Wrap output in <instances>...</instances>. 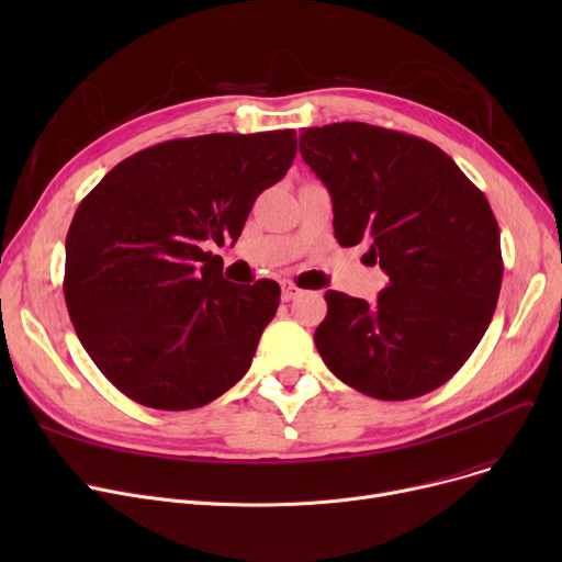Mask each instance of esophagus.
<instances>
[{"label": "esophagus", "instance_id": "obj_1", "mask_svg": "<svg viewBox=\"0 0 562 562\" xmlns=\"http://www.w3.org/2000/svg\"><path fill=\"white\" fill-rule=\"evenodd\" d=\"M301 296V289L293 284V282H282V301L284 303H289V301H293V299H299Z\"/></svg>", "mask_w": 562, "mask_h": 562}]
</instances>
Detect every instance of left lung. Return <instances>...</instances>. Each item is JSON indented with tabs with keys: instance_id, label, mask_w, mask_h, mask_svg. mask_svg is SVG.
<instances>
[{
	"instance_id": "obj_1",
	"label": "left lung",
	"mask_w": 562,
	"mask_h": 562,
	"mask_svg": "<svg viewBox=\"0 0 562 562\" xmlns=\"http://www.w3.org/2000/svg\"><path fill=\"white\" fill-rule=\"evenodd\" d=\"M301 155L333 195L339 246L364 244L390 276L371 305L326 291L314 333L323 362L380 401L441 387L498 301L504 259L487 198L430 140L367 123L303 130Z\"/></svg>"
}]
</instances>
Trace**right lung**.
Returning a JSON list of instances; mask_svg holds the SVG:
<instances>
[{"instance_id": "1", "label": "right lung", "mask_w": 562, "mask_h": 562, "mask_svg": "<svg viewBox=\"0 0 562 562\" xmlns=\"http://www.w3.org/2000/svg\"><path fill=\"white\" fill-rule=\"evenodd\" d=\"M296 157V132L164 140L111 168L75 212L64 293L115 390L155 409L212 403L250 369L280 284L227 282L204 250L241 236L257 195Z\"/></svg>"}]
</instances>
